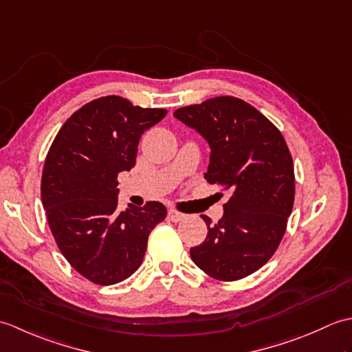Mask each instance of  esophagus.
Returning <instances> with one entry per match:
<instances>
[{"mask_svg":"<svg viewBox=\"0 0 352 352\" xmlns=\"http://www.w3.org/2000/svg\"><path fill=\"white\" fill-rule=\"evenodd\" d=\"M168 218H169V221H172V222H180V221H183V219L186 218V214L182 213V212H177L175 208H169Z\"/></svg>","mask_w":352,"mask_h":352,"instance_id":"1","label":"esophagus"}]
</instances>
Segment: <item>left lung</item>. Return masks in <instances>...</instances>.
<instances>
[{
  "label": "left lung",
  "mask_w": 352,
  "mask_h": 352,
  "mask_svg": "<svg viewBox=\"0 0 352 352\" xmlns=\"http://www.w3.org/2000/svg\"><path fill=\"white\" fill-rule=\"evenodd\" d=\"M174 116L210 145L206 180L231 193L214 226L203 214L208 233L190 248V257L212 278H245L274 256L286 233L295 199L286 140L266 116L234 96L182 107Z\"/></svg>",
  "instance_id": "8db88e82"
}]
</instances>
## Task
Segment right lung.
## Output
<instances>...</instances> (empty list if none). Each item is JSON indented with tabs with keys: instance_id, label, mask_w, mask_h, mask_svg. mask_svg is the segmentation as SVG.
I'll list each match as a JSON object with an SVG mask.
<instances>
[{
	"instance_id": "add662e5",
	"label": "right lung",
	"mask_w": 352,
	"mask_h": 352,
	"mask_svg": "<svg viewBox=\"0 0 352 352\" xmlns=\"http://www.w3.org/2000/svg\"><path fill=\"white\" fill-rule=\"evenodd\" d=\"M109 95L85 104L58 130L42 172V204L68 263L85 278L110 286L142 265L148 236L166 207L118 208V174L136 164L142 133L166 116Z\"/></svg>"
}]
</instances>
